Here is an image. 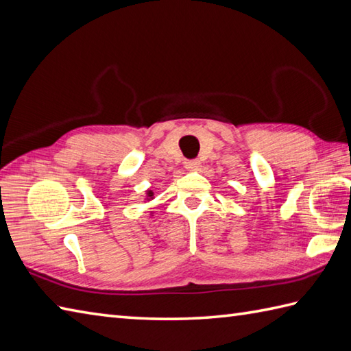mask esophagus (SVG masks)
<instances>
[{
	"mask_svg": "<svg viewBox=\"0 0 351 351\" xmlns=\"http://www.w3.org/2000/svg\"><path fill=\"white\" fill-rule=\"evenodd\" d=\"M199 167H200V161L199 160H186L185 161V169L197 170Z\"/></svg>",
	"mask_w": 351,
	"mask_h": 351,
	"instance_id": "34e87169",
	"label": "esophagus"
}]
</instances>
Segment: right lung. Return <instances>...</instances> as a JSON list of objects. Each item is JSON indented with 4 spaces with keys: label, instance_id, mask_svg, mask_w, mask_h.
Returning <instances> with one entry per match:
<instances>
[{
    "label": "right lung",
    "instance_id": "1",
    "mask_svg": "<svg viewBox=\"0 0 351 351\" xmlns=\"http://www.w3.org/2000/svg\"><path fill=\"white\" fill-rule=\"evenodd\" d=\"M152 195H154V193H152V191H148V197L152 199Z\"/></svg>",
    "mask_w": 351,
    "mask_h": 351
}]
</instances>
